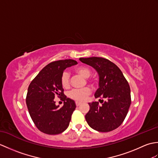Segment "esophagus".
Segmentation results:
<instances>
[{"label":"esophagus","instance_id":"esophagus-1","mask_svg":"<svg viewBox=\"0 0 158 158\" xmlns=\"http://www.w3.org/2000/svg\"><path fill=\"white\" fill-rule=\"evenodd\" d=\"M75 104H76V106H79L80 105H81V102H76Z\"/></svg>","mask_w":158,"mask_h":158}]
</instances>
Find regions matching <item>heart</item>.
<instances>
[{
	"instance_id": "1",
	"label": "heart",
	"mask_w": 158,
	"mask_h": 158,
	"mask_svg": "<svg viewBox=\"0 0 158 158\" xmlns=\"http://www.w3.org/2000/svg\"><path fill=\"white\" fill-rule=\"evenodd\" d=\"M76 72L79 73L81 76L88 78L91 75V70L86 66H80L76 69ZM92 82V81H91ZM60 83L64 88H69L70 87V74L69 71L64 70L60 77ZM91 89L88 87L81 88V89H73L70 91L68 94V96L70 98H71L77 102H83L88 98V96L91 94Z\"/></svg>"
}]
</instances>
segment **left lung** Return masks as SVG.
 Segmentation results:
<instances>
[{
  "mask_svg": "<svg viewBox=\"0 0 158 158\" xmlns=\"http://www.w3.org/2000/svg\"><path fill=\"white\" fill-rule=\"evenodd\" d=\"M94 68L99 75V88L95 93L98 102L89 103L86 122L94 130L107 132L117 128L125 119L131 104L128 82L116 64L101 57L80 58ZM105 99V102L101 99Z\"/></svg>",
  "mask_w": 158,
  "mask_h": 158,
  "instance_id": "left-lung-1",
  "label": "left lung"
}]
</instances>
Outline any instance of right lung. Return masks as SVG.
I'll use <instances>...</instances> for the list:
<instances>
[{"label":"right lung","instance_id":"right-lung-1","mask_svg":"<svg viewBox=\"0 0 158 158\" xmlns=\"http://www.w3.org/2000/svg\"><path fill=\"white\" fill-rule=\"evenodd\" d=\"M77 64L74 60L49 63L28 86L26 102L29 114L36 127L47 135H58L69 125L76 105L64 94L60 77L66 68ZM56 96L64 101L63 106L60 108L55 105L53 99Z\"/></svg>","mask_w":158,"mask_h":158}]
</instances>
